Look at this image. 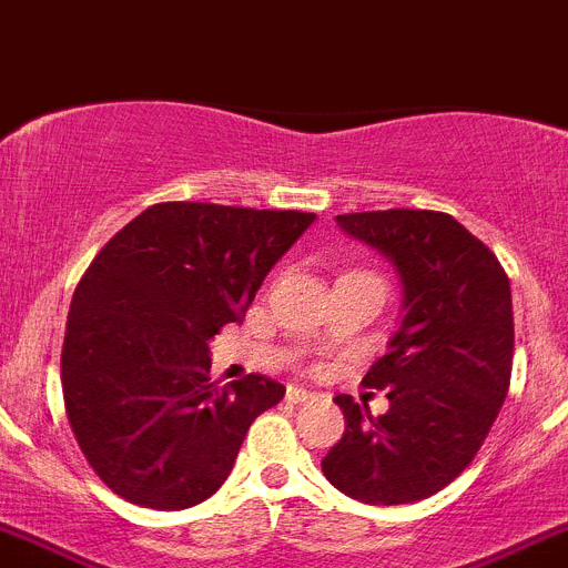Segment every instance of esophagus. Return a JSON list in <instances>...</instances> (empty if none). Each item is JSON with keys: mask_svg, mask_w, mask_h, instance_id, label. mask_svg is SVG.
<instances>
[{"mask_svg": "<svg viewBox=\"0 0 568 568\" xmlns=\"http://www.w3.org/2000/svg\"><path fill=\"white\" fill-rule=\"evenodd\" d=\"M285 396H288V402L291 405H305V402H311V398H316V393H311V390H305V387H288V390H285Z\"/></svg>", "mask_w": 568, "mask_h": 568, "instance_id": "34e87169", "label": "esophagus"}]
</instances>
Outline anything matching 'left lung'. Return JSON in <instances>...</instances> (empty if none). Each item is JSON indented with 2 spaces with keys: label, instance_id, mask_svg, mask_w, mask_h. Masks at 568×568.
Here are the masks:
<instances>
[{
  "label": "left lung",
  "instance_id": "8db88e82",
  "mask_svg": "<svg viewBox=\"0 0 568 568\" xmlns=\"http://www.w3.org/2000/svg\"><path fill=\"white\" fill-rule=\"evenodd\" d=\"M336 226L393 263L402 325L365 376L390 407L371 416L336 396L345 436L322 473L362 504H413L456 481L498 418L513 376V291L453 214L387 209L336 214Z\"/></svg>",
  "mask_w": 568,
  "mask_h": 568
}]
</instances>
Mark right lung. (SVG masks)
Masks as SVG:
<instances>
[{"instance_id": "1", "label": "right lung", "mask_w": 568, "mask_h": 568, "mask_svg": "<svg viewBox=\"0 0 568 568\" xmlns=\"http://www.w3.org/2000/svg\"><path fill=\"white\" fill-rule=\"evenodd\" d=\"M314 221L308 212L158 203L101 248L70 303L61 390L75 442L112 493L186 509L221 489L252 422L285 387L260 373L217 387L209 339L243 322Z\"/></svg>"}]
</instances>
